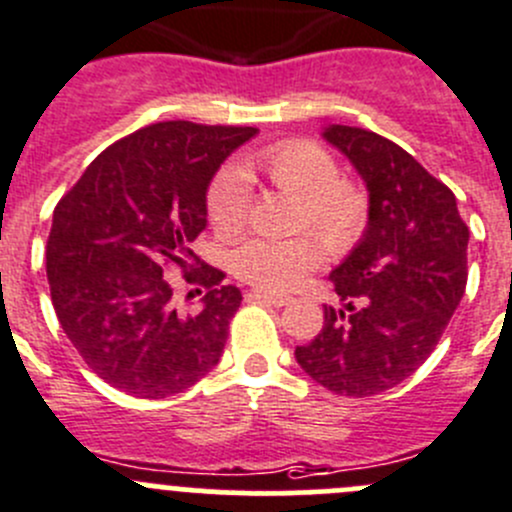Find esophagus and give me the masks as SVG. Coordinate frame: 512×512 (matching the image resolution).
I'll use <instances>...</instances> for the list:
<instances>
[{"label": "esophagus", "mask_w": 512, "mask_h": 512, "mask_svg": "<svg viewBox=\"0 0 512 512\" xmlns=\"http://www.w3.org/2000/svg\"><path fill=\"white\" fill-rule=\"evenodd\" d=\"M247 297H250V300H260V302H265V305H272V307H285L287 302H290V297L272 295V292H265V290H252Z\"/></svg>", "instance_id": "obj_1"}]
</instances>
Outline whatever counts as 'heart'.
I'll list each match as a JSON object with an SVG mask.
<instances>
[{"label":"heart","instance_id":"b5f03b06","mask_svg":"<svg viewBox=\"0 0 512 512\" xmlns=\"http://www.w3.org/2000/svg\"><path fill=\"white\" fill-rule=\"evenodd\" d=\"M252 182H267L277 192L297 197V230H315L327 250L342 255L365 232L370 200L357 182L340 177L335 157L307 140H285L260 147L240 165L212 177L205 192L210 225L222 240H235L250 222ZM325 262V247L310 235L292 240L255 237L232 255V270L240 280L270 292H287L300 285Z\"/></svg>","mask_w":512,"mask_h":512}]
</instances>
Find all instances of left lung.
Returning a JSON list of instances; mask_svg holds the SVG:
<instances>
[{
	"instance_id": "left-lung-1",
	"label": "left lung",
	"mask_w": 512,
	"mask_h": 512,
	"mask_svg": "<svg viewBox=\"0 0 512 512\" xmlns=\"http://www.w3.org/2000/svg\"><path fill=\"white\" fill-rule=\"evenodd\" d=\"M325 140L365 180L370 220L330 275L340 307L325 305L322 330L295 357L322 388L370 398L413 375L443 337L468 285L470 230L453 190L388 137L332 124Z\"/></svg>"
}]
</instances>
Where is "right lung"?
<instances>
[{"label":"right lung","instance_id":"add662e5","mask_svg":"<svg viewBox=\"0 0 512 512\" xmlns=\"http://www.w3.org/2000/svg\"><path fill=\"white\" fill-rule=\"evenodd\" d=\"M255 135V127L185 119L150 124L109 145L54 207V312L89 370L112 388L160 400L220 362L242 292L192 242L207 225L212 175ZM170 271L206 290L200 313L176 312Z\"/></svg>","mask_w":512,"mask_h":512}]
</instances>
